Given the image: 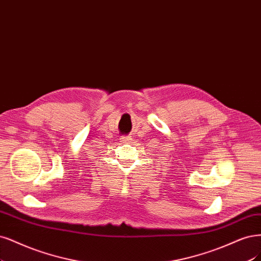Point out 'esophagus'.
Segmentation results:
<instances>
[{
    "mask_svg": "<svg viewBox=\"0 0 261 261\" xmlns=\"http://www.w3.org/2000/svg\"><path fill=\"white\" fill-rule=\"evenodd\" d=\"M130 140H133V139H132V136H123V137L121 138V142H128V141H130Z\"/></svg>",
    "mask_w": 261,
    "mask_h": 261,
    "instance_id": "esophagus-1",
    "label": "esophagus"
}]
</instances>
